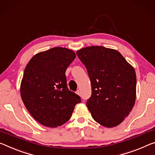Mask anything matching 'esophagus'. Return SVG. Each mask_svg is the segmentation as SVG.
<instances>
[{
	"instance_id": "34e87169",
	"label": "esophagus",
	"mask_w": 155,
	"mask_h": 155,
	"mask_svg": "<svg viewBox=\"0 0 155 155\" xmlns=\"http://www.w3.org/2000/svg\"><path fill=\"white\" fill-rule=\"evenodd\" d=\"M76 93H77L78 95H81V91L79 90H78L77 92H76Z\"/></svg>"
}]
</instances>
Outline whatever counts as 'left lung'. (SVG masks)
I'll return each instance as SVG.
<instances>
[{"mask_svg": "<svg viewBox=\"0 0 155 155\" xmlns=\"http://www.w3.org/2000/svg\"><path fill=\"white\" fill-rule=\"evenodd\" d=\"M89 75L92 96L86 103L94 121L117 126L128 116L136 100L134 68L116 50L91 46L77 51Z\"/></svg>", "mask_w": 155, "mask_h": 155, "instance_id": "left-lung-1", "label": "left lung"}]
</instances>
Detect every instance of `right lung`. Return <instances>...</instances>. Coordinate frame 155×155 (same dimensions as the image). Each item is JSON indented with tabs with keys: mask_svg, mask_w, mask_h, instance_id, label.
I'll list each match as a JSON object with an SVG mask.
<instances>
[{
	"mask_svg": "<svg viewBox=\"0 0 155 155\" xmlns=\"http://www.w3.org/2000/svg\"><path fill=\"white\" fill-rule=\"evenodd\" d=\"M76 58L72 50L53 48L34 55L25 69L21 96L34 119L49 127L70 119L81 98L67 87L65 71Z\"/></svg>",
	"mask_w": 155,
	"mask_h": 155,
	"instance_id": "1",
	"label": "right lung"
}]
</instances>
